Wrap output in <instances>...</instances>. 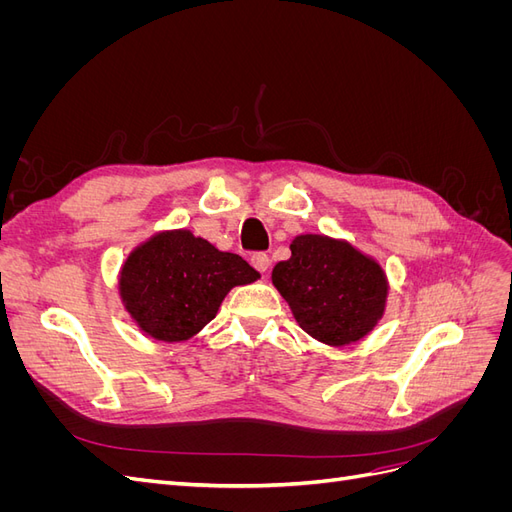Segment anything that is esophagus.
I'll return each mask as SVG.
<instances>
[{
  "label": "esophagus",
  "mask_w": 512,
  "mask_h": 512,
  "mask_svg": "<svg viewBox=\"0 0 512 512\" xmlns=\"http://www.w3.org/2000/svg\"><path fill=\"white\" fill-rule=\"evenodd\" d=\"M252 265H254V269H258L260 273H267L269 267H271V258H269V254H265V252H256V254L252 256Z\"/></svg>",
  "instance_id": "1"
}]
</instances>
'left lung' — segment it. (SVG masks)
I'll list each match as a JSON object with an SVG mask.
<instances>
[{
	"instance_id": "1",
	"label": "left lung",
	"mask_w": 512,
	"mask_h": 512,
	"mask_svg": "<svg viewBox=\"0 0 512 512\" xmlns=\"http://www.w3.org/2000/svg\"><path fill=\"white\" fill-rule=\"evenodd\" d=\"M271 273L299 327L327 346H348L374 331L389 297L376 258L327 235H299Z\"/></svg>"
}]
</instances>
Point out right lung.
Returning <instances> with one entry per match:
<instances>
[{
  "mask_svg": "<svg viewBox=\"0 0 512 512\" xmlns=\"http://www.w3.org/2000/svg\"><path fill=\"white\" fill-rule=\"evenodd\" d=\"M256 269L188 228L160 230L123 260L119 299L132 322L158 342H185L203 331L235 286L252 284Z\"/></svg>",
  "mask_w": 512,
  "mask_h": 512,
  "instance_id": "1",
  "label": "right lung"
}]
</instances>
